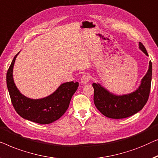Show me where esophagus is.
Returning a JSON list of instances; mask_svg holds the SVG:
<instances>
[{"label": "esophagus", "instance_id": "1", "mask_svg": "<svg viewBox=\"0 0 158 158\" xmlns=\"http://www.w3.org/2000/svg\"><path fill=\"white\" fill-rule=\"evenodd\" d=\"M90 78H91V77H90L89 75H88V74L84 75V76L81 78V83L83 84H87L88 82L89 81Z\"/></svg>", "mask_w": 158, "mask_h": 158}]
</instances>
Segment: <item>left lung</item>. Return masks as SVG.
Listing matches in <instances>:
<instances>
[{
	"instance_id": "1",
	"label": "left lung",
	"mask_w": 158,
	"mask_h": 158,
	"mask_svg": "<svg viewBox=\"0 0 158 158\" xmlns=\"http://www.w3.org/2000/svg\"><path fill=\"white\" fill-rule=\"evenodd\" d=\"M139 48L148 56L146 48L139 42ZM152 62H149V69L141 80L139 87L134 92L117 95L108 91L99 83H93L94 102L99 112L112 119H123L139 112L148 102L152 81Z\"/></svg>"
}]
</instances>
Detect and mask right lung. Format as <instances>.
I'll list each match as a JSON object with an SVG mask.
<instances>
[{
	"label": "right lung",
	"instance_id": "add662e5",
	"mask_svg": "<svg viewBox=\"0 0 158 158\" xmlns=\"http://www.w3.org/2000/svg\"><path fill=\"white\" fill-rule=\"evenodd\" d=\"M19 54V52L13 58L6 74L7 87L13 107L25 119L41 124L54 123L67 110L71 99L78 89L79 83L66 82L49 96L37 99L28 98L20 92L13 80V66Z\"/></svg>",
	"mask_w": 158,
	"mask_h": 158
}]
</instances>
